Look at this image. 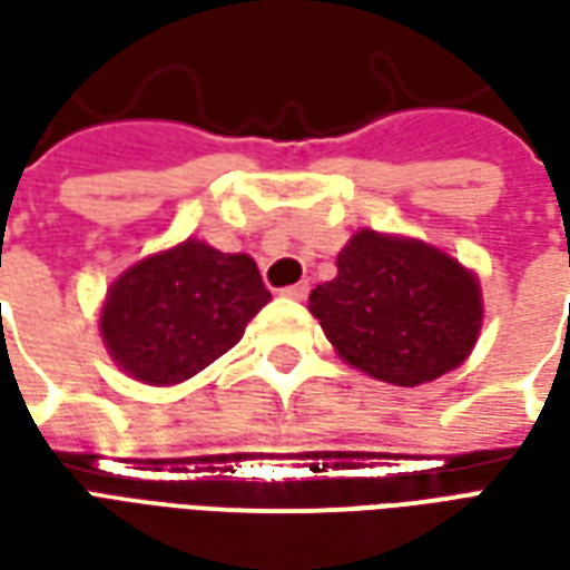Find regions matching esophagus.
Masks as SVG:
<instances>
[{"label":"esophagus","mask_w":570,"mask_h":570,"mask_svg":"<svg viewBox=\"0 0 570 570\" xmlns=\"http://www.w3.org/2000/svg\"><path fill=\"white\" fill-rule=\"evenodd\" d=\"M281 296L293 298V302H302V298L308 296V281H298V284L286 286V289H281Z\"/></svg>","instance_id":"1"}]
</instances>
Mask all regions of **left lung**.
<instances>
[{
  "instance_id": "8db88e82",
  "label": "left lung",
  "mask_w": 570,
  "mask_h": 570,
  "mask_svg": "<svg viewBox=\"0 0 570 570\" xmlns=\"http://www.w3.org/2000/svg\"><path fill=\"white\" fill-rule=\"evenodd\" d=\"M335 268L333 281L311 289L308 311L347 366L384 384L419 387L458 370L476 347L482 286L452 253L360 228Z\"/></svg>"
}]
</instances>
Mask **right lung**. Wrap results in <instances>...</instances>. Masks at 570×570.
Returning a JSON list of instances; mask_svg holds the SVG:
<instances>
[{
  "instance_id": "right-lung-1",
  "label": "right lung",
  "mask_w": 570,
  "mask_h": 570,
  "mask_svg": "<svg viewBox=\"0 0 570 570\" xmlns=\"http://www.w3.org/2000/svg\"><path fill=\"white\" fill-rule=\"evenodd\" d=\"M268 302L253 256L186 237L118 274L97 326L125 375L174 387L232 351Z\"/></svg>"
}]
</instances>
